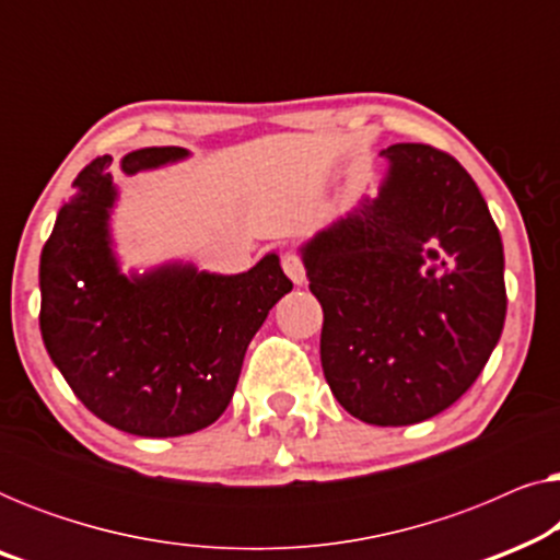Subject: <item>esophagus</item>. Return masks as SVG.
<instances>
[{"mask_svg": "<svg viewBox=\"0 0 560 560\" xmlns=\"http://www.w3.org/2000/svg\"><path fill=\"white\" fill-rule=\"evenodd\" d=\"M282 270L288 272V278L295 282V285H303L305 282V265L301 255H295V252H285L282 255Z\"/></svg>", "mask_w": 560, "mask_h": 560, "instance_id": "esophagus-1", "label": "esophagus"}]
</instances>
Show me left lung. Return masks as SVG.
<instances>
[{"label": "left lung", "instance_id": "8db88e82", "mask_svg": "<svg viewBox=\"0 0 560 560\" xmlns=\"http://www.w3.org/2000/svg\"><path fill=\"white\" fill-rule=\"evenodd\" d=\"M382 155L380 196L301 252L334 397L370 425H412L451 408L500 341L504 252L456 158L418 142Z\"/></svg>", "mask_w": 560, "mask_h": 560}]
</instances>
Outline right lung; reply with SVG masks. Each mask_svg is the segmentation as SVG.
Here are the masks:
<instances>
[{
    "mask_svg": "<svg viewBox=\"0 0 560 560\" xmlns=\"http://www.w3.org/2000/svg\"><path fill=\"white\" fill-rule=\"evenodd\" d=\"M144 148L121 160L135 175L186 158ZM112 158L73 180L40 255V334L75 397L119 431L173 439L211 425L232 400L244 354L267 313L293 282L278 255L242 275L165 265L119 272L109 242L117 198Z\"/></svg>",
    "mask_w": 560,
    "mask_h": 560,
    "instance_id": "obj_1",
    "label": "right lung"
}]
</instances>
